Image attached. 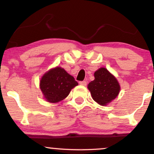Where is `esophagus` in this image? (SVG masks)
Here are the masks:
<instances>
[{
  "instance_id": "obj_1",
  "label": "esophagus",
  "mask_w": 154,
  "mask_h": 154,
  "mask_svg": "<svg viewBox=\"0 0 154 154\" xmlns=\"http://www.w3.org/2000/svg\"><path fill=\"white\" fill-rule=\"evenodd\" d=\"M79 83L81 85H87V82H86V81H80Z\"/></svg>"
}]
</instances>
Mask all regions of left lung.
Listing matches in <instances>:
<instances>
[{"label": "left lung", "instance_id": "1", "mask_svg": "<svg viewBox=\"0 0 154 154\" xmlns=\"http://www.w3.org/2000/svg\"><path fill=\"white\" fill-rule=\"evenodd\" d=\"M95 79L88 84L93 100L106 106L117 96L120 86L116 79L106 68H100L94 73Z\"/></svg>", "mask_w": 154, "mask_h": 154}]
</instances>
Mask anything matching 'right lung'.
<instances>
[{
  "mask_svg": "<svg viewBox=\"0 0 154 154\" xmlns=\"http://www.w3.org/2000/svg\"><path fill=\"white\" fill-rule=\"evenodd\" d=\"M78 85L72 76L61 67H56L43 76L40 87L48 102L57 103L68 96L73 88Z\"/></svg>",
  "mask_w": 154,
  "mask_h": 154,
  "instance_id": "add662e5",
  "label": "right lung"
}]
</instances>
